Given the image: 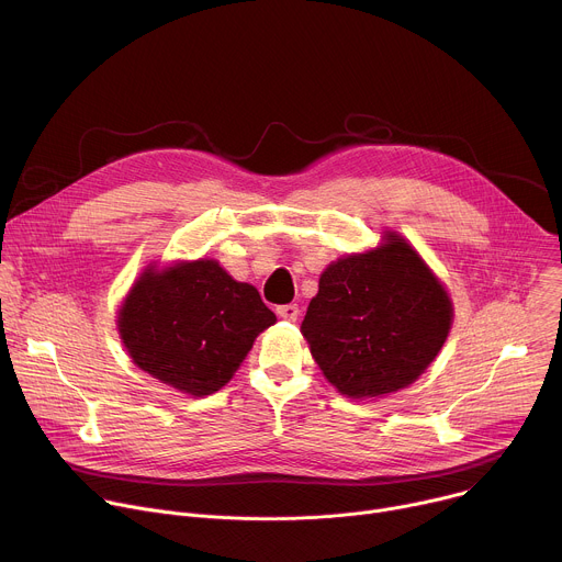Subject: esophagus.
I'll return each instance as SVG.
<instances>
[{"label":"esophagus","instance_id":"1","mask_svg":"<svg viewBox=\"0 0 562 562\" xmlns=\"http://www.w3.org/2000/svg\"><path fill=\"white\" fill-rule=\"evenodd\" d=\"M277 314H279L281 318H285V321H296V316H299V305H296V303L279 305V307H277Z\"/></svg>","mask_w":562,"mask_h":562}]
</instances>
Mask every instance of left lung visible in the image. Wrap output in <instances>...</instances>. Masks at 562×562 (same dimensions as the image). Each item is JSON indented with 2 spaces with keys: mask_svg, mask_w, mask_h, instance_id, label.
Instances as JSON below:
<instances>
[{
  "mask_svg": "<svg viewBox=\"0 0 562 562\" xmlns=\"http://www.w3.org/2000/svg\"><path fill=\"white\" fill-rule=\"evenodd\" d=\"M454 305L423 257L392 231L366 252L331 261L301 334L323 376L348 398L412 385L438 357Z\"/></svg>",
  "mask_w": 562,
  "mask_h": 562,
  "instance_id": "8db88e82",
  "label": "left lung"
}]
</instances>
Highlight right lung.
<instances>
[{"label":"right lung","instance_id":"1","mask_svg":"<svg viewBox=\"0 0 562 562\" xmlns=\"http://www.w3.org/2000/svg\"><path fill=\"white\" fill-rule=\"evenodd\" d=\"M274 323L257 288L235 281L214 259L146 266L117 312L133 363L199 398L226 385Z\"/></svg>","mask_w":562,"mask_h":562}]
</instances>
